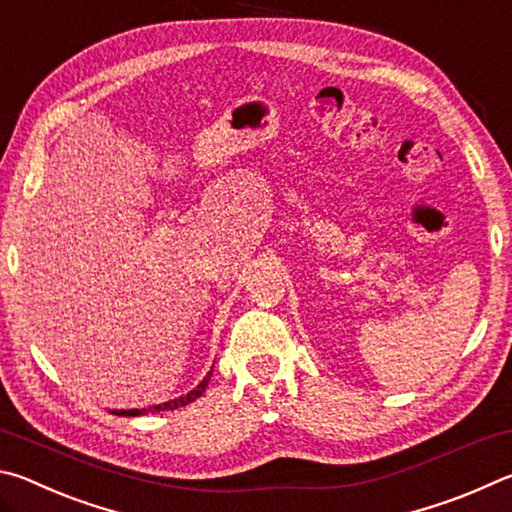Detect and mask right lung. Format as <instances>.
Here are the masks:
<instances>
[{
  "label": "right lung",
  "mask_w": 512,
  "mask_h": 512,
  "mask_svg": "<svg viewBox=\"0 0 512 512\" xmlns=\"http://www.w3.org/2000/svg\"><path fill=\"white\" fill-rule=\"evenodd\" d=\"M210 377H212V370L207 372V375L203 377V381L201 384H198L194 391H189L187 395H180V397H176V400H169V402H164V404H155V406H149V409H131V411H112L115 415H144V413H155V411H173V409H180V406H187L189 402H194V400H198V397H201L203 393H205V388H207V381H210Z\"/></svg>",
  "instance_id": "1"
}]
</instances>
